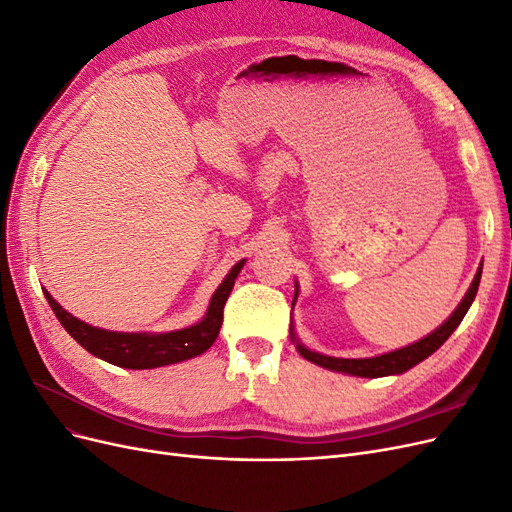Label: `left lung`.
Returning <instances> with one entry per match:
<instances>
[{"label":"left lung","instance_id":"obj_1","mask_svg":"<svg viewBox=\"0 0 512 512\" xmlns=\"http://www.w3.org/2000/svg\"><path fill=\"white\" fill-rule=\"evenodd\" d=\"M480 273H483V265L478 267L474 280L466 292V297L461 299V303L455 307V312L448 316L440 327L425 335L423 339H418V342L404 346L399 350L393 352H384L378 356H369V359H337V356H327V354H320L309 350L307 346H303L297 335H294L292 329V322H290V339L297 346L299 354L303 359L312 361L324 369H331V371H339V374H348V376H359V378H382V376H397V374H404V371L412 369L414 365H418L421 361H425L427 356H431L436 352L448 337L453 335V331L459 327V322L463 320V316L468 314V309L476 297L478 292V284H480ZM299 297V284L294 282V299ZM294 299H292V307H294Z\"/></svg>","mask_w":512,"mask_h":512}]
</instances>
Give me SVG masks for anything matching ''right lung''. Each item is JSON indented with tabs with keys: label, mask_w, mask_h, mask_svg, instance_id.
I'll list each match as a JSON object with an SVG mask.
<instances>
[{
	"label": "right lung",
	"mask_w": 512,
	"mask_h": 512,
	"mask_svg": "<svg viewBox=\"0 0 512 512\" xmlns=\"http://www.w3.org/2000/svg\"><path fill=\"white\" fill-rule=\"evenodd\" d=\"M243 265L245 258L239 260L237 265L228 271L224 282L213 292L203 318L192 324V327L166 333H121L91 327V324L66 312V309L51 297L49 290H42L57 320L61 322V327H64L87 352L117 367L156 369L194 359V356L203 354L213 346V342L220 335L226 299L232 286H235V280Z\"/></svg>",
	"instance_id": "1"
}]
</instances>
